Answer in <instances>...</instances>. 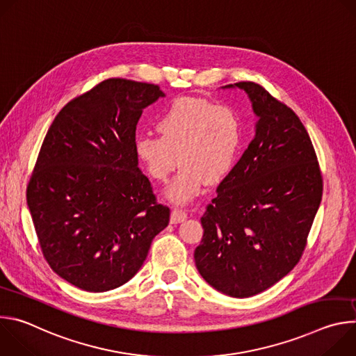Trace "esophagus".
Masks as SVG:
<instances>
[{"label":"esophagus","mask_w":356,"mask_h":356,"mask_svg":"<svg viewBox=\"0 0 356 356\" xmlns=\"http://www.w3.org/2000/svg\"><path fill=\"white\" fill-rule=\"evenodd\" d=\"M184 220H187V213L183 211V210H179V209H175L170 214V222L172 224H180L183 222Z\"/></svg>","instance_id":"1"}]
</instances>
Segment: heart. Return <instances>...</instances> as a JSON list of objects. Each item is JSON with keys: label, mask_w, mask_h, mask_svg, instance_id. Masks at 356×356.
Instances as JSON below:
<instances>
[{"label": "heart", "mask_w": 356, "mask_h": 356, "mask_svg": "<svg viewBox=\"0 0 356 356\" xmlns=\"http://www.w3.org/2000/svg\"><path fill=\"white\" fill-rule=\"evenodd\" d=\"M161 136L140 135L135 154L150 179L165 183L176 166H183L166 197L187 204L218 184L234 169L245 140L241 115L231 107L197 97L175 98L156 121Z\"/></svg>", "instance_id": "heart-1"}]
</instances>
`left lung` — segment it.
I'll list each match as a JSON object with an SVG mask.
<instances>
[{"mask_svg":"<svg viewBox=\"0 0 356 356\" xmlns=\"http://www.w3.org/2000/svg\"><path fill=\"white\" fill-rule=\"evenodd\" d=\"M252 103L255 136L201 217L194 250L198 273L236 298L255 296L300 261L323 197L312 139L298 117L264 87L241 81Z\"/></svg>","mask_w":356,"mask_h":356,"instance_id":"8db88e82","label":"left lung"}]
</instances>
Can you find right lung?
<instances>
[{"mask_svg": "<svg viewBox=\"0 0 356 356\" xmlns=\"http://www.w3.org/2000/svg\"><path fill=\"white\" fill-rule=\"evenodd\" d=\"M161 97L155 84L104 80L66 104L43 139L26 202L44 259L81 290L132 279L169 224L135 154L142 111Z\"/></svg>", "mask_w": 356, "mask_h": 356, "instance_id": "add662e5", "label": "right lung"}]
</instances>
